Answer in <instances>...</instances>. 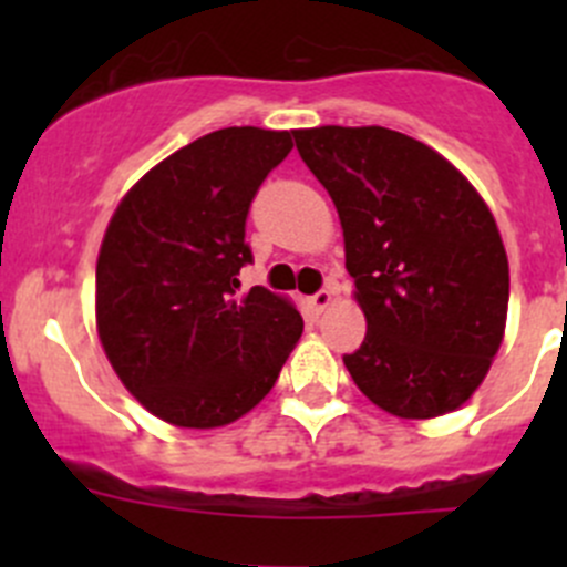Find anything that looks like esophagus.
Listing matches in <instances>:
<instances>
[{
    "instance_id": "obj_1",
    "label": "esophagus",
    "mask_w": 567,
    "mask_h": 567,
    "mask_svg": "<svg viewBox=\"0 0 567 567\" xmlns=\"http://www.w3.org/2000/svg\"><path fill=\"white\" fill-rule=\"evenodd\" d=\"M310 301H312V307H316V312H323L326 307L334 301V288H331V285H329V288H320Z\"/></svg>"
}]
</instances>
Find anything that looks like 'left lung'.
Here are the masks:
<instances>
[{"mask_svg": "<svg viewBox=\"0 0 567 567\" xmlns=\"http://www.w3.org/2000/svg\"><path fill=\"white\" fill-rule=\"evenodd\" d=\"M340 214L368 318L348 373L379 409L431 420L472 398L505 334L511 271L488 205L433 147L381 125L293 131Z\"/></svg>", "mask_w": 567, "mask_h": 567, "instance_id": "8db88e82", "label": "left lung"}]
</instances>
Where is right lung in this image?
<instances>
[{"mask_svg": "<svg viewBox=\"0 0 567 567\" xmlns=\"http://www.w3.org/2000/svg\"><path fill=\"white\" fill-rule=\"evenodd\" d=\"M290 131L194 140L114 210L95 268V320L114 373L151 414L221 427L277 384L305 320L271 290H241L249 205L288 156Z\"/></svg>", "mask_w": 567, "mask_h": 567, "instance_id": "add662e5", "label": "right lung"}]
</instances>
